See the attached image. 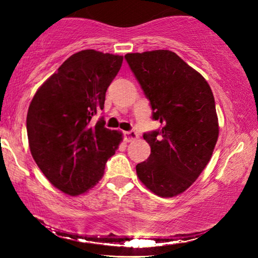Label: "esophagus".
I'll list each match as a JSON object with an SVG mask.
<instances>
[{"label":"esophagus","instance_id":"1","mask_svg":"<svg viewBox=\"0 0 258 258\" xmlns=\"http://www.w3.org/2000/svg\"><path fill=\"white\" fill-rule=\"evenodd\" d=\"M139 139V133L135 132V130H129V132L125 133V141L126 142H133Z\"/></svg>","mask_w":258,"mask_h":258}]
</instances>
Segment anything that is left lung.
<instances>
[{
  "mask_svg": "<svg viewBox=\"0 0 258 258\" xmlns=\"http://www.w3.org/2000/svg\"><path fill=\"white\" fill-rule=\"evenodd\" d=\"M124 58L149 100L153 119L161 123L143 134L151 153L136 165L137 176L156 195L176 196L196 181L217 142L213 91L200 73L170 50Z\"/></svg>",
  "mask_w": 258,
  "mask_h": 258,
  "instance_id": "8db88e82",
  "label": "left lung"
}]
</instances>
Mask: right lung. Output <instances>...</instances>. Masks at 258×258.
<instances>
[{"mask_svg":"<svg viewBox=\"0 0 258 258\" xmlns=\"http://www.w3.org/2000/svg\"><path fill=\"white\" fill-rule=\"evenodd\" d=\"M123 56L88 49L63 62L36 91L27 115L31 155L49 182L75 196L94 186L122 134L101 117L105 93L121 69Z\"/></svg>","mask_w":258,"mask_h":258,"instance_id":"add662e5","label":"right lung"}]
</instances>
